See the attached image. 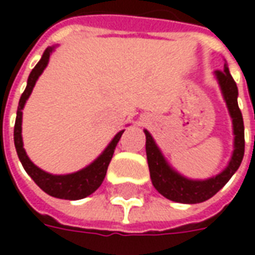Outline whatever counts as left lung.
<instances>
[{"instance_id":"1","label":"left lung","mask_w":255,"mask_h":255,"mask_svg":"<svg viewBox=\"0 0 255 255\" xmlns=\"http://www.w3.org/2000/svg\"><path fill=\"white\" fill-rule=\"evenodd\" d=\"M54 49H56V46H50L47 47L46 50L43 52L39 63L36 64L35 68L31 71L28 80H27V87H25L24 93L20 97L13 131L14 147H16V153H17V157H19V160L21 162L23 168H24V171L39 186V188H42L46 194H49V195H52L54 198L76 201V199H83V198L89 197L90 194H93L97 188L100 187L101 183L104 182L108 165L111 162L113 151L116 149L117 142L122 138L124 129L119 131L112 138V140L108 143V146L104 149V151L93 162H90L89 165H86L84 168H82V169H79L76 172H72V173H64V175L50 173V172L45 171V169H42L38 165H35L31 161L30 157L25 153L23 136H21L23 109H24L27 100L30 98L36 80L41 76L42 72L45 71V68L47 67L49 57L54 52ZM116 117L117 116H109L111 123H113V120H116Z\"/></svg>"}]
</instances>
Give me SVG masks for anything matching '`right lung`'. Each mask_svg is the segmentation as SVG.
I'll list each match as a JSON object with an SVG mask.
<instances>
[{
    "label": "right lung",
    "mask_w": 255,
    "mask_h": 255,
    "mask_svg": "<svg viewBox=\"0 0 255 255\" xmlns=\"http://www.w3.org/2000/svg\"><path fill=\"white\" fill-rule=\"evenodd\" d=\"M227 71L228 69L225 68L224 72L227 75H220V78L224 79V82L233 86L232 88L228 86V93H227L231 95L232 91H236V84L232 82V78ZM230 95H225V98ZM236 104L238 102H234V105L228 104L231 119H232V129H234V151L231 155V160L228 165L225 166L219 175L209 177L206 180H201V182L190 180L187 177L182 176L180 173H177L175 169H172L171 166L168 165L164 155L161 154L153 136L150 135L147 129H144L146 154H147V160L150 164L149 168L153 169L151 176L157 179V182L153 184L161 195H164L173 202L199 203L213 197L216 192H219L228 183L232 175L241 166L243 155H245V127H243V119H242L239 106Z\"/></svg>",
    "instance_id": "right-lung-1"
}]
</instances>
